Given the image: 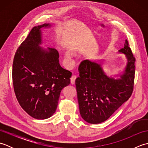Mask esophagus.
Masks as SVG:
<instances>
[{
    "instance_id": "esophagus-1",
    "label": "esophagus",
    "mask_w": 148,
    "mask_h": 148,
    "mask_svg": "<svg viewBox=\"0 0 148 148\" xmlns=\"http://www.w3.org/2000/svg\"><path fill=\"white\" fill-rule=\"evenodd\" d=\"M76 78H77V76H75V75H73V76L71 77V83L72 84H74L75 83V81H76Z\"/></svg>"
}]
</instances>
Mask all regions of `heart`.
<instances>
[{
	"label": "heart",
	"instance_id": "heart-1",
	"mask_svg": "<svg viewBox=\"0 0 148 148\" xmlns=\"http://www.w3.org/2000/svg\"><path fill=\"white\" fill-rule=\"evenodd\" d=\"M71 56H72V53L70 51H67V52H66V53H65V57H66V58L69 60V59L71 58Z\"/></svg>",
	"mask_w": 148,
	"mask_h": 148
}]
</instances>
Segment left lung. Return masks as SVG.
<instances>
[{
    "mask_svg": "<svg viewBox=\"0 0 148 148\" xmlns=\"http://www.w3.org/2000/svg\"><path fill=\"white\" fill-rule=\"evenodd\" d=\"M118 51L125 55L127 64L124 71L116 75L119 77L117 79L105 73L102 61L86 60L79 66V77L75 82L79 112L89 123L98 124L107 120L132 93L136 58L127 40L124 48Z\"/></svg>",
    "mask_w": 148,
    "mask_h": 148,
    "instance_id": "1",
    "label": "left lung"
}]
</instances>
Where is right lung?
I'll list each match as a JSON object with an SVG mask.
<instances>
[{
  "mask_svg": "<svg viewBox=\"0 0 148 148\" xmlns=\"http://www.w3.org/2000/svg\"><path fill=\"white\" fill-rule=\"evenodd\" d=\"M34 27L15 53L12 82L16 97L23 109L32 118L47 119L54 114L62 90L71 82L72 72L59 64L55 48L44 49L42 28Z\"/></svg>",
  "mask_w": 148,
  "mask_h": 148,
  "instance_id": "add662e5",
  "label": "right lung"
}]
</instances>
